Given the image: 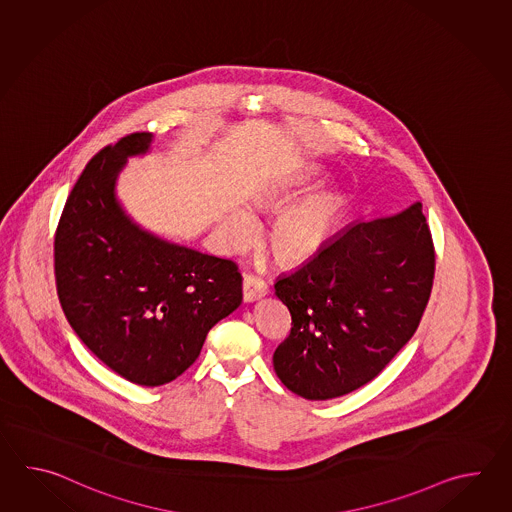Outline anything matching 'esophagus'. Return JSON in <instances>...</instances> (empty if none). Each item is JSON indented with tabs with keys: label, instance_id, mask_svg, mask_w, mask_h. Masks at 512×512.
<instances>
[{
	"label": "esophagus",
	"instance_id": "1",
	"mask_svg": "<svg viewBox=\"0 0 512 512\" xmlns=\"http://www.w3.org/2000/svg\"><path fill=\"white\" fill-rule=\"evenodd\" d=\"M269 291L267 283L256 274H243V300L245 302H254L260 300Z\"/></svg>",
	"mask_w": 512,
	"mask_h": 512
}]
</instances>
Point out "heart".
Returning a JSON list of instances; mask_svg holds the SVG:
<instances>
[{
  "mask_svg": "<svg viewBox=\"0 0 512 512\" xmlns=\"http://www.w3.org/2000/svg\"><path fill=\"white\" fill-rule=\"evenodd\" d=\"M291 181L282 183L269 192V196L260 197L258 205L265 207L269 199H278L287 192ZM338 219V203L333 196H311L298 201L272 223L269 243L276 258L282 261H304L315 256L324 247L331 230ZM227 234L232 245H243L251 238L256 221L249 210L234 208L227 218Z\"/></svg>",
  "mask_w": 512,
  "mask_h": 512,
  "instance_id": "obj_1",
  "label": "heart"
}]
</instances>
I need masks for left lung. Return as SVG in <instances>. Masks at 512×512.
<instances>
[{
  "label": "left lung",
  "mask_w": 512,
  "mask_h": 512,
  "mask_svg": "<svg viewBox=\"0 0 512 512\" xmlns=\"http://www.w3.org/2000/svg\"><path fill=\"white\" fill-rule=\"evenodd\" d=\"M434 271L419 201L390 218L349 225L274 283L293 320L272 355L280 381L309 401L373 381L414 337Z\"/></svg>",
  "instance_id": "obj_1"
}]
</instances>
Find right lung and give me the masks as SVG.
<instances>
[{"instance_id":"right-lung-1","label":"right lung","mask_w":512,"mask_h":512,"mask_svg":"<svg viewBox=\"0 0 512 512\" xmlns=\"http://www.w3.org/2000/svg\"><path fill=\"white\" fill-rule=\"evenodd\" d=\"M152 133L106 146L78 177L55 234L58 300L87 349L126 381L161 386L196 362L208 331L241 304L234 261L139 227L115 183Z\"/></svg>"}]
</instances>
